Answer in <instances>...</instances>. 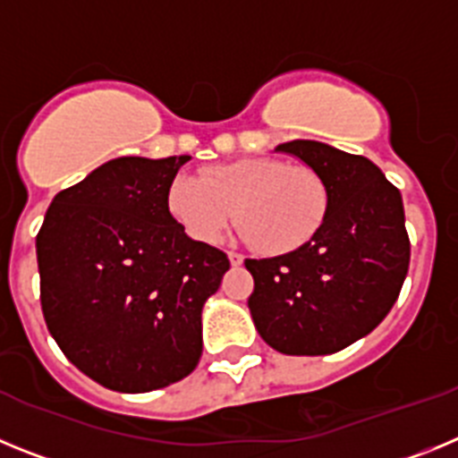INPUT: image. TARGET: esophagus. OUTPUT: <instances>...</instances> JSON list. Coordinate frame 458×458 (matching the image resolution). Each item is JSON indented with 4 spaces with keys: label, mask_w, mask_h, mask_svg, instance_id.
I'll return each mask as SVG.
<instances>
[{
    "label": "esophagus",
    "mask_w": 458,
    "mask_h": 458,
    "mask_svg": "<svg viewBox=\"0 0 458 458\" xmlns=\"http://www.w3.org/2000/svg\"><path fill=\"white\" fill-rule=\"evenodd\" d=\"M242 261H245V257H242V254L229 252V264H232V266H241Z\"/></svg>",
    "instance_id": "obj_1"
}]
</instances>
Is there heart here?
<instances>
[{"instance_id": "b5f03b06", "label": "heart", "mask_w": 458, "mask_h": 458, "mask_svg": "<svg viewBox=\"0 0 458 458\" xmlns=\"http://www.w3.org/2000/svg\"><path fill=\"white\" fill-rule=\"evenodd\" d=\"M167 210L185 236L217 242L236 220L242 241L268 257L301 250L317 236L327 213V188L314 169L275 157H245L179 174L167 190Z\"/></svg>"}]
</instances>
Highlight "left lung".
Here are the masks:
<instances>
[{"mask_svg":"<svg viewBox=\"0 0 458 458\" xmlns=\"http://www.w3.org/2000/svg\"><path fill=\"white\" fill-rule=\"evenodd\" d=\"M277 151L310 165L327 188L317 236L295 252L245 259L254 326L286 355H330L365 337L399 298L411 241L402 192L365 156L293 140Z\"/></svg>","mask_w":458,"mask_h":458,"instance_id":"1","label":"left lung"}]
</instances>
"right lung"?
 <instances>
[{"label":"right lung","mask_w":458,"mask_h":458,"mask_svg":"<svg viewBox=\"0 0 458 458\" xmlns=\"http://www.w3.org/2000/svg\"><path fill=\"white\" fill-rule=\"evenodd\" d=\"M188 160H109L56 194L36 236L47 330L109 390L167 387L201 358V307L229 259L169 216V183Z\"/></svg>","instance_id":"add662e5"}]
</instances>
